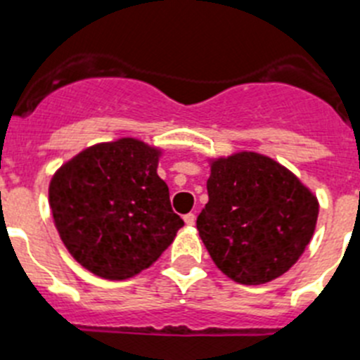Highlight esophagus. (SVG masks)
I'll list each match as a JSON object with an SVG mask.
<instances>
[{
    "instance_id": "obj_1",
    "label": "esophagus",
    "mask_w": 360,
    "mask_h": 360,
    "mask_svg": "<svg viewBox=\"0 0 360 360\" xmlns=\"http://www.w3.org/2000/svg\"><path fill=\"white\" fill-rule=\"evenodd\" d=\"M183 219L188 226H193V224H195V214H186Z\"/></svg>"
}]
</instances>
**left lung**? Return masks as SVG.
Listing matches in <instances>:
<instances>
[{
  "label": "left lung",
  "mask_w": 360,
  "mask_h": 360,
  "mask_svg": "<svg viewBox=\"0 0 360 360\" xmlns=\"http://www.w3.org/2000/svg\"><path fill=\"white\" fill-rule=\"evenodd\" d=\"M198 230L212 261L240 284H264L295 264L314 236L319 202L279 162L240 152L212 165Z\"/></svg>",
  "instance_id": "8db88e82"
}]
</instances>
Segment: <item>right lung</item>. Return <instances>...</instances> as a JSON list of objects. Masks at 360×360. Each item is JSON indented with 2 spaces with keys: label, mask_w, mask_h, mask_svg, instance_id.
I'll return each mask as SVG.
<instances>
[{
  "label": "right lung",
  "mask_w": 360,
  "mask_h": 360,
  "mask_svg": "<svg viewBox=\"0 0 360 360\" xmlns=\"http://www.w3.org/2000/svg\"><path fill=\"white\" fill-rule=\"evenodd\" d=\"M159 152L137 139L86 148L50 181V208L72 257L121 281L148 268L172 245L183 219L158 176Z\"/></svg>",
  "instance_id": "right-lung-1"
}]
</instances>
